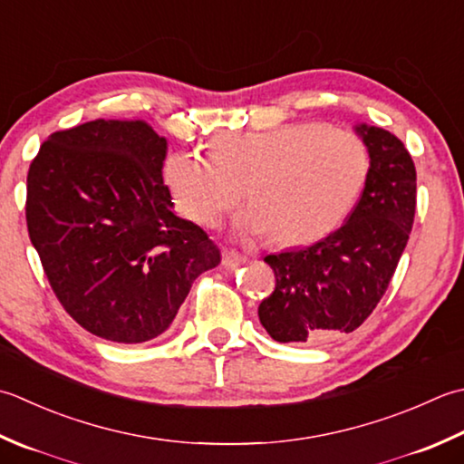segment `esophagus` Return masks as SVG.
<instances>
[{"label": "esophagus", "instance_id": "obj_1", "mask_svg": "<svg viewBox=\"0 0 464 464\" xmlns=\"http://www.w3.org/2000/svg\"><path fill=\"white\" fill-rule=\"evenodd\" d=\"M243 261H245V257H243V256H239L237 251H229V249H225V251H223V267H227V269H235V267H239Z\"/></svg>", "mask_w": 464, "mask_h": 464}]
</instances>
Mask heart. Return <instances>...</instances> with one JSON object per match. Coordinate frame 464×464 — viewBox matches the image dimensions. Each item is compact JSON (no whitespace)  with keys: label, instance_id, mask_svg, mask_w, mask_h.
<instances>
[{"label":"heart","instance_id":"1","mask_svg":"<svg viewBox=\"0 0 464 464\" xmlns=\"http://www.w3.org/2000/svg\"><path fill=\"white\" fill-rule=\"evenodd\" d=\"M370 165V149L358 132L292 122L261 132H223L211 152H170L162 177L179 211L197 225H219L247 187L251 207L239 217V233H271L279 245H305L346 219Z\"/></svg>","mask_w":464,"mask_h":464}]
</instances>
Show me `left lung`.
<instances>
[{"label": "left lung", "mask_w": 464, "mask_h": 464, "mask_svg": "<svg viewBox=\"0 0 464 464\" xmlns=\"http://www.w3.org/2000/svg\"><path fill=\"white\" fill-rule=\"evenodd\" d=\"M370 175L340 229L310 247L267 256L276 289L259 320L277 342L322 343L360 328L392 281L412 231L416 169L402 140L378 126L356 129Z\"/></svg>", "instance_id": "8db88e82"}]
</instances>
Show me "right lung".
<instances>
[{
    "mask_svg": "<svg viewBox=\"0 0 464 464\" xmlns=\"http://www.w3.org/2000/svg\"><path fill=\"white\" fill-rule=\"evenodd\" d=\"M165 157L147 122L98 118L53 132L27 170L25 223L44 274L98 338H157L221 261L201 227L172 213Z\"/></svg>",
    "mask_w": 464,
    "mask_h": 464,
    "instance_id": "add662e5",
    "label": "right lung"
}]
</instances>
